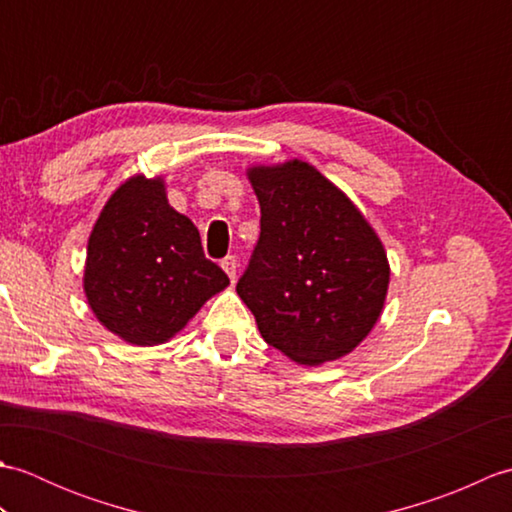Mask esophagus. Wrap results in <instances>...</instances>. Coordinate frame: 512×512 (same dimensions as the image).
<instances>
[{"instance_id": "obj_1", "label": "esophagus", "mask_w": 512, "mask_h": 512, "mask_svg": "<svg viewBox=\"0 0 512 512\" xmlns=\"http://www.w3.org/2000/svg\"><path fill=\"white\" fill-rule=\"evenodd\" d=\"M237 257L235 255H228V257H224L222 259V268H224V273L228 275V279L231 281H235V275H237Z\"/></svg>"}]
</instances>
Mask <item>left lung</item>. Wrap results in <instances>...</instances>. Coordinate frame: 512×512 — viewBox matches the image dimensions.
Returning <instances> with one entry per match:
<instances>
[{
    "label": "left lung",
    "instance_id": "1",
    "mask_svg": "<svg viewBox=\"0 0 512 512\" xmlns=\"http://www.w3.org/2000/svg\"><path fill=\"white\" fill-rule=\"evenodd\" d=\"M262 220L237 295L268 345L301 365L350 354L383 310L385 248L345 193L308 162L248 171Z\"/></svg>",
    "mask_w": 512,
    "mask_h": 512
}]
</instances>
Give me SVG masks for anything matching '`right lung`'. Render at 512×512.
I'll list each match as a JSON object with an SVG mask.
<instances>
[{
	"mask_svg": "<svg viewBox=\"0 0 512 512\" xmlns=\"http://www.w3.org/2000/svg\"><path fill=\"white\" fill-rule=\"evenodd\" d=\"M226 286L224 270L204 257L198 228L169 206L160 178L136 176L107 200L83 277L107 330L134 345L165 343Z\"/></svg>",
	"mask_w": 512,
	"mask_h": 512,
	"instance_id": "1",
	"label": "right lung"
}]
</instances>
